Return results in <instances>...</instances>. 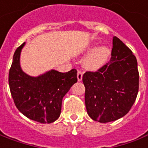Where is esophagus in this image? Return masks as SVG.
<instances>
[{
  "instance_id": "esophagus-1",
  "label": "esophagus",
  "mask_w": 148,
  "mask_h": 148,
  "mask_svg": "<svg viewBox=\"0 0 148 148\" xmlns=\"http://www.w3.org/2000/svg\"><path fill=\"white\" fill-rule=\"evenodd\" d=\"M77 79H78V81H81L83 79V72L81 70H78L77 72Z\"/></svg>"
}]
</instances>
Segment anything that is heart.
Returning a JSON list of instances; mask_svg holds the SVG:
<instances>
[{"instance_id": "obj_1", "label": "heart", "mask_w": 148, "mask_h": 148, "mask_svg": "<svg viewBox=\"0 0 148 148\" xmlns=\"http://www.w3.org/2000/svg\"><path fill=\"white\" fill-rule=\"evenodd\" d=\"M94 48H90L92 51ZM110 56L108 47L102 46L97 47L89 54L85 60V65L90 69H98L107 62Z\"/></svg>"}]
</instances>
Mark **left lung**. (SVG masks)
<instances>
[{
    "label": "left lung",
    "mask_w": 148,
    "mask_h": 148,
    "mask_svg": "<svg viewBox=\"0 0 148 148\" xmlns=\"http://www.w3.org/2000/svg\"><path fill=\"white\" fill-rule=\"evenodd\" d=\"M112 57L96 72L83 75L85 104L89 116L105 123L115 121L129 112L139 90L137 61L123 41L113 37Z\"/></svg>",
    "instance_id": "obj_1"
}]
</instances>
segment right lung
I'll list each match as a JSON object with an SVG mask.
<instances>
[{
  "label": "right lung",
  "instance_id": "obj_1",
  "mask_svg": "<svg viewBox=\"0 0 148 148\" xmlns=\"http://www.w3.org/2000/svg\"><path fill=\"white\" fill-rule=\"evenodd\" d=\"M25 43L13 56L8 75L10 91L15 106L32 120L51 123L59 118L63 97L77 82V71L67 73L51 70L44 75L32 77L23 72L19 64L20 53Z\"/></svg>",
  "mask_w": 148,
  "mask_h": 148
}]
</instances>
